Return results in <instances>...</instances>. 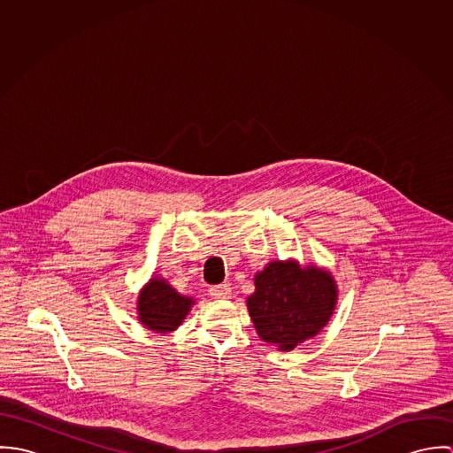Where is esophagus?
<instances>
[{"label": "esophagus", "instance_id": "34e87169", "mask_svg": "<svg viewBox=\"0 0 453 453\" xmlns=\"http://www.w3.org/2000/svg\"><path fill=\"white\" fill-rule=\"evenodd\" d=\"M209 295L214 300H228L232 296V289L228 284H219V286H212L209 288Z\"/></svg>", "mask_w": 453, "mask_h": 453}]
</instances>
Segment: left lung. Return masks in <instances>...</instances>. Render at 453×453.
<instances>
[{"label":"left lung","mask_w":453,"mask_h":453,"mask_svg":"<svg viewBox=\"0 0 453 453\" xmlns=\"http://www.w3.org/2000/svg\"><path fill=\"white\" fill-rule=\"evenodd\" d=\"M257 291L248 298L250 316L259 338L291 350L314 336L329 321L336 288L319 268H298L295 263L273 261L257 275Z\"/></svg>","instance_id":"left-lung-1"}]
</instances>
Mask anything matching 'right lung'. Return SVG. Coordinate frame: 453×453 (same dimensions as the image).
<instances>
[{
	"instance_id": "obj_1",
	"label": "right lung",
	"mask_w": 453,
	"mask_h": 453,
	"mask_svg": "<svg viewBox=\"0 0 453 453\" xmlns=\"http://www.w3.org/2000/svg\"><path fill=\"white\" fill-rule=\"evenodd\" d=\"M192 305V298L176 293L164 279H151L139 295L137 311L144 326L157 333H167L181 324Z\"/></svg>"
}]
</instances>
